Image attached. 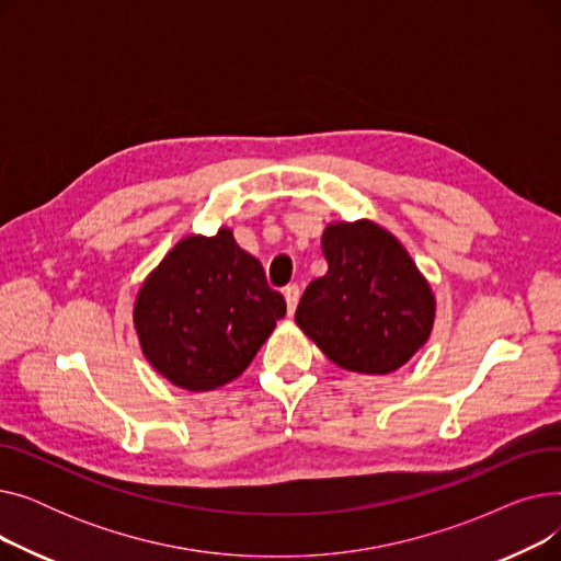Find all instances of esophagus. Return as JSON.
<instances>
[{"mask_svg":"<svg viewBox=\"0 0 561 561\" xmlns=\"http://www.w3.org/2000/svg\"><path fill=\"white\" fill-rule=\"evenodd\" d=\"M284 298H286V307H288V316L296 313V307H298V300H300V288L298 284H288L284 288Z\"/></svg>","mask_w":561,"mask_h":561,"instance_id":"esophagus-1","label":"esophagus"}]
</instances>
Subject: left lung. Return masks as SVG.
<instances>
[{"label": "left lung", "instance_id": "8db88e82", "mask_svg": "<svg viewBox=\"0 0 561 561\" xmlns=\"http://www.w3.org/2000/svg\"><path fill=\"white\" fill-rule=\"evenodd\" d=\"M320 245L328 273L307 286L298 328L345 370H398L432 334L430 282L396 236L366 218L330 222Z\"/></svg>", "mask_w": 561, "mask_h": 561}]
</instances>
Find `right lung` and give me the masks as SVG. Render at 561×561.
Here are the masks:
<instances>
[{
	"mask_svg": "<svg viewBox=\"0 0 561 561\" xmlns=\"http://www.w3.org/2000/svg\"><path fill=\"white\" fill-rule=\"evenodd\" d=\"M286 313L259 259L229 227L186 236L145 277L134 302L142 357L186 391H214L239 377Z\"/></svg>",
	"mask_w": 561,
	"mask_h": 561,
	"instance_id": "add662e5",
	"label": "right lung"
}]
</instances>
